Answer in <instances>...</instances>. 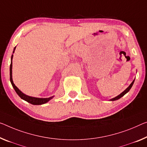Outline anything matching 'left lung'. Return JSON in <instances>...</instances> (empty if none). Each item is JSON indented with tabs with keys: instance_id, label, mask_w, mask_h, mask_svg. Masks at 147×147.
Returning <instances> with one entry per match:
<instances>
[{
	"instance_id": "left-lung-1",
	"label": "left lung",
	"mask_w": 147,
	"mask_h": 147,
	"mask_svg": "<svg viewBox=\"0 0 147 147\" xmlns=\"http://www.w3.org/2000/svg\"><path fill=\"white\" fill-rule=\"evenodd\" d=\"M134 81H135V80L132 81V83H131V84L129 85V86L127 89H126L125 90H124V91L121 92V94H119V95H118L117 96H116V97H114V98H111L110 99V101H114V100H118V99H119L120 98H121V97H122L123 96H124L125 95V94L127 93V92H128L129 91V90L131 89V88L132 87V86H133V85H134Z\"/></svg>"
}]
</instances>
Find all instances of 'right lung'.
Here are the masks:
<instances>
[{
	"instance_id": "right-lung-1",
	"label": "right lung",
	"mask_w": 147,
	"mask_h": 147,
	"mask_svg": "<svg viewBox=\"0 0 147 147\" xmlns=\"http://www.w3.org/2000/svg\"><path fill=\"white\" fill-rule=\"evenodd\" d=\"M16 48V47H14L13 51V53H14L15 49ZM12 58H13V55L11 56V64H10V80L11 82V84H12V87L13 89H14L15 91L16 92V93L18 94V96L23 100L27 101V102L31 104V105H43V104H45L47 102H48L49 100H51L52 98H53L54 96L49 97V98H37V97H33V96H30L27 95V94H24L16 86L14 83L13 82L12 80Z\"/></svg>"
}]
</instances>
